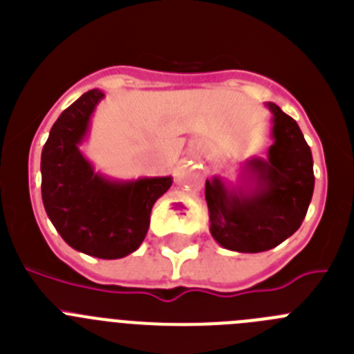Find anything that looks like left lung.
I'll list each match as a JSON object with an SVG mask.
<instances>
[{
    "label": "left lung",
    "mask_w": 354,
    "mask_h": 354,
    "mask_svg": "<svg viewBox=\"0 0 354 354\" xmlns=\"http://www.w3.org/2000/svg\"><path fill=\"white\" fill-rule=\"evenodd\" d=\"M271 147L266 158L241 165L236 183L205 180L209 232L220 246L239 253L268 252L292 236L305 220L314 193V161L296 120L273 102Z\"/></svg>",
    "instance_id": "1"
}]
</instances>
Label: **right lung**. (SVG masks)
Here are the masks:
<instances>
[{
    "instance_id": "1",
    "label": "right lung",
    "mask_w": 354,
    "mask_h": 354,
    "mask_svg": "<svg viewBox=\"0 0 354 354\" xmlns=\"http://www.w3.org/2000/svg\"><path fill=\"white\" fill-rule=\"evenodd\" d=\"M104 92L90 90L72 102L51 127L42 149V202L62 239L97 259H122L136 252L150 225L156 200L174 179H113L97 171L80 147Z\"/></svg>"
}]
</instances>
